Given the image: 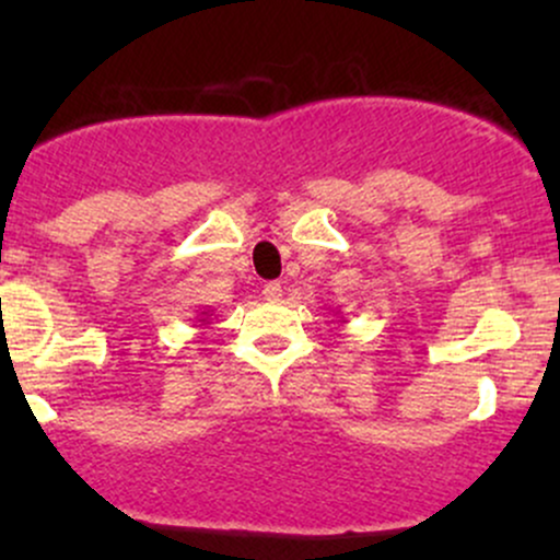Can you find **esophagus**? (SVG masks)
I'll return each instance as SVG.
<instances>
[{
	"mask_svg": "<svg viewBox=\"0 0 560 560\" xmlns=\"http://www.w3.org/2000/svg\"><path fill=\"white\" fill-rule=\"evenodd\" d=\"M281 281H268V284H262V298H266L268 302H279L281 300Z\"/></svg>",
	"mask_w": 560,
	"mask_h": 560,
	"instance_id": "esophagus-1",
	"label": "esophagus"
}]
</instances>
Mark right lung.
Segmentation results:
<instances>
[{
	"label": "right lung",
	"instance_id": "add662e5",
	"mask_svg": "<svg viewBox=\"0 0 560 560\" xmlns=\"http://www.w3.org/2000/svg\"><path fill=\"white\" fill-rule=\"evenodd\" d=\"M208 318H210V313H199V318H197V320H199V329H205V326L210 324Z\"/></svg>",
	"mask_w": 560,
	"mask_h": 560
}]
</instances>
